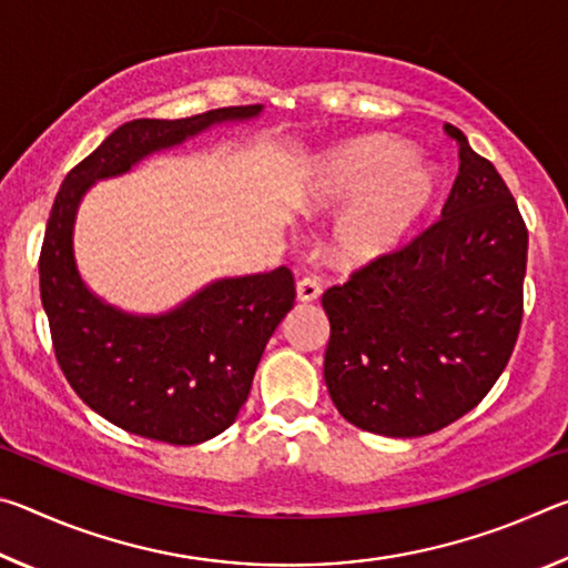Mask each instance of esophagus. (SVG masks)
Here are the masks:
<instances>
[{
	"instance_id": "34e87169",
	"label": "esophagus",
	"mask_w": 568,
	"mask_h": 568,
	"mask_svg": "<svg viewBox=\"0 0 568 568\" xmlns=\"http://www.w3.org/2000/svg\"><path fill=\"white\" fill-rule=\"evenodd\" d=\"M295 295L301 303H313L321 297V283L315 281V277H303V281H297L295 285Z\"/></svg>"
}]
</instances>
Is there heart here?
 Segmentation results:
<instances>
[{
    "label": "heart",
    "mask_w": 568,
    "mask_h": 568,
    "mask_svg": "<svg viewBox=\"0 0 568 568\" xmlns=\"http://www.w3.org/2000/svg\"><path fill=\"white\" fill-rule=\"evenodd\" d=\"M440 195V172L428 158L393 134H363L301 172L295 205L307 215L342 210L328 253L338 265L361 267L406 243Z\"/></svg>",
    "instance_id": "obj_1"
}]
</instances>
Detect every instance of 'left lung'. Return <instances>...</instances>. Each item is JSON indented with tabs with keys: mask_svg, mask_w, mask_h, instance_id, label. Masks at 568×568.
Instances as JSON below:
<instances>
[{
	"mask_svg": "<svg viewBox=\"0 0 568 568\" xmlns=\"http://www.w3.org/2000/svg\"><path fill=\"white\" fill-rule=\"evenodd\" d=\"M444 217L323 295V376L341 416L390 438L434 434L501 376L524 315L528 230L491 162L454 124Z\"/></svg>",
	"mask_w": 568,
	"mask_h": 568,
	"instance_id": "left-lung-1",
	"label": "left lung"
}]
</instances>
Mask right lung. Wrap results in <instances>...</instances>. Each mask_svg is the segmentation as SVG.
Here are the masks:
<instances>
[{
    "mask_svg": "<svg viewBox=\"0 0 568 568\" xmlns=\"http://www.w3.org/2000/svg\"><path fill=\"white\" fill-rule=\"evenodd\" d=\"M263 104L182 120H132L104 138L57 192L40 255V293L60 368L77 396L134 436L195 446L230 428L261 355L291 313L295 283L271 273L217 277L162 313H130L98 295L74 255L77 213L100 180L220 124L253 122Z\"/></svg>",
    "mask_w": 568,
    "mask_h": 568,
    "instance_id": "add662e5",
    "label": "right lung"
}]
</instances>
